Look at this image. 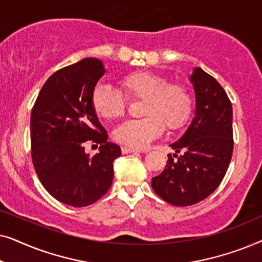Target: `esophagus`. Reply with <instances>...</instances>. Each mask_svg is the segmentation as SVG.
Returning <instances> with one entry per match:
<instances>
[{
  "mask_svg": "<svg viewBox=\"0 0 262 262\" xmlns=\"http://www.w3.org/2000/svg\"><path fill=\"white\" fill-rule=\"evenodd\" d=\"M121 152L123 154H130V152H139V150L134 148H126V146H121Z\"/></svg>",
  "mask_w": 262,
  "mask_h": 262,
  "instance_id": "esophagus-1",
  "label": "esophagus"
}]
</instances>
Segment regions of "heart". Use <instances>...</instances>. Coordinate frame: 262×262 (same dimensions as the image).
I'll return each mask as SVG.
<instances>
[{
  "instance_id": "heart-1",
  "label": "heart",
  "mask_w": 262,
  "mask_h": 262,
  "mask_svg": "<svg viewBox=\"0 0 262 262\" xmlns=\"http://www.w3.org/2000/svg\"><path fill=\"white\" fill-rule=\"evenodd\" d=\"M120 88L130 100H144L141 112L144 118L124 121L113 132L114 139L123 145L144 148L162 135L164 126L169 131L179 130L192 116L194 98L189 88L170 83L162 75L135 71L121 78ZM124 96L110 85L98 84L92 93L93 110L105 120L120 118L127 107Z\"/></svg>"
}]
</instances>
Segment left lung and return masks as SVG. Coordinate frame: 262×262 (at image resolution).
I'll return each mask as SVG.
<instances>
[{
  "instance_id": "obj_1",
  "label": "left lung",
  "mask_w": 262,
  "mask_h": 262,
  "mask_svg": "<svg viewBox=\"0 0 262 262\" xmlns=\"http://www.w3.org/2000/svg\"><path fill=\"white\" fill-rule=\"evenodd\" d=\"M195 92V114L184 136L170 146L178 154L168 155L162 173L151 186L164 202L189 206L202 202L221 185L230 164L232 106L216 78L195 68L191 76Z\"/></svg>"
}]
</instances>
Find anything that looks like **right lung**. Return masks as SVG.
<instances>
[{
	"instance_id": "right-lung-1",
	"label": "right lung",
	"mask_w": 262,
	"mask_h": 262,
	"mask_svg": "<svg viewBox=\"0 0 262 262\" xmlns=\"http://www.w3.org/2000/svg\"><path fill=\"white\" fill-rule=\"evenodd\" d=\"M102 62L84 58L62 68L42 85L31 113V154L35 173L53 198L75 207L88 206L108 191L113 161L120 148L92 106V93L103 76ZM87 141L100 145L89 157Z\"/></svg>"
}]
</instances>
